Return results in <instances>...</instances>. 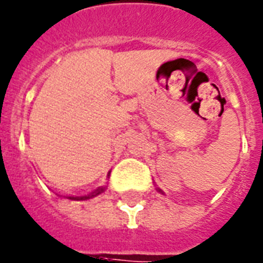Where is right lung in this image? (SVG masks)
I'll list each match as a JSON object with an SVG mask.
<instances>
[{"label":"right lung","mask_w":263,"mask_h":263,"mask_svg":"<svg viewBox=\"0 0 263 263\" xmlns=\"http://www.w3.org/2000/svg\"><path fill=\"white\" fill-rule=\"evenodd\" d=\"M103 190H104V187H99V189H96L95 192L91 193L90 196H86V197H69V198H70V199H88V198H91V197H95L96 194H100V193H102Z\"/></svg>","instance_id":"1"}]
</instances>
